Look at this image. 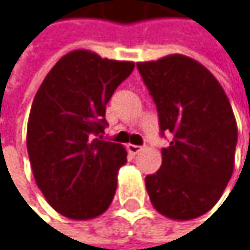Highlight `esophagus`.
<instances>
[{"instance_id":"esophagus-1","label":"esophagus","mask_w":250,"mask_h":250,"mask_svg":"<svg viewBox=\"0 0 250 250\" xmlns=\"http://www.w3.org/2000/svg\"><path fill=\"white\" fill-rule=\"evenodd\" d=\"M127 149H129L130 154H138V152H141L144 148L139 146V145H132V144H129V145H127Z\"/></svg>"}]
</instances>
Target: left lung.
<instances>
[{"mask_svg": "<svg viewBox=\"0 0 250 250\" xmlns=\"http://www.w3.org/2000/svg\"><path fill=\"white\" fill-rule=\"evenodd\" d=\"M162 133V166L145 178L154 209L175 221L209 212L233 175L237 123L222 85L200 62L184 55L138 62Z\"/></svg>", "mask_w": 250, "mask_h": 250, "instance_id": "obj_1", "label": "left lung"}]
</instances>
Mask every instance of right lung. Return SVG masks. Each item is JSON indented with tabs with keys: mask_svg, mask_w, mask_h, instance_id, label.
<instances>
[{
	"mask_svg": "<svg viewBox=\"0 0 250 250\" xmlns=\"http://www.w3.org/2000/svg\"><path fill=\"white\" fill-rule=\"evenodd\" d=\"M133 68L129 61L72 50L51 68L34 98L26 130L32 173L48 205L69 219H93L114 199L127 152L104 141L105 106Z\"/></svg>",
	"mask_w": 250,
	"mask_h": 250,
	"instance_id": "obj_1",
	"label": "right lung"
}]
</instances>
